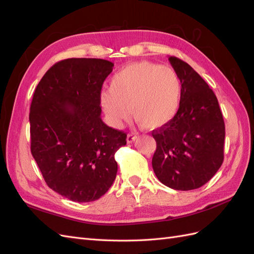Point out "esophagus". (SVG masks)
<instances>
[{
  "instance_id": "obj_1",
  "label": "esophagus",
  "mask_w": 254,
  "mask_h": 254,
  "mask_svg": "<svg viewBox=\"0 0 254 254\" xmlns=\"http://www.w3.org/2000/svg\"><path fill=\"white\" fill-rule=\"evenodd\" d=\"M137 139V136L135 135V134H132V133H128L127 134V143H132V142H134L135 140Z\"/></svg>"
}]
</instances>
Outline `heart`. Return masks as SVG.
<instances>
[{"mask_svg": "<svg viewBox=\"0 0 254 254\" xmlns=\"http://www.w3.org/2000/svg\"><path fill=\"white\" fill-rule=\"evenodd\" d=\"M182 94L179 75L173 68L150 61H136L122 67L101 92L98 104L109 124L121 128L134 120L148 130L160 129L175 119Z\"/></svg>", "mask_w": 254, "mask_h": 254, "instance_id": "b5f03b06", "label": "heart"}]
</instances>
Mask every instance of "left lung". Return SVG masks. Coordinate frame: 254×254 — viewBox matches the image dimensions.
<instances>
[{
    "label": "left lung",
    "mask_w": 254,
    "mask_h": 254,
    "mask_svg": "<svg viewBox=\"0 0 254 254\" xmlns=\"http://www.w3.org/2000/svg\"><path fill=\"white\" fill-rule=\"evenodd\" d=\"M168 60L181 80V102L170 124L152 131L157 142L152 168L164 186L195 190L222 164L225 122L216 95L201 76L179 58Z\"/></svg>",
    "instance_id": "obj_1"
}]
</instances>
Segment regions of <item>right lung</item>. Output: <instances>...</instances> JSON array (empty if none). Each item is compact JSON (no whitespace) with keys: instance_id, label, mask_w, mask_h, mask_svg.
Here are the masks:
<instances>
[{"instance_id":"1","label":"right lung","mask_w":254,"mask_h":254,"mask_svg":"<svg viewBox=\"0 0 254 254\" xmlns=\"http://www.w3.org/2000/svg\"><path fill=\"white\" fill-rule=\"evenodd\" d=\"M111 61L68 58L54 64L30 105V151L49 188L75 202L97 200L117 177L114 153L127 134L103 122L98 96Z\"/></svg>"}]
</instances>
